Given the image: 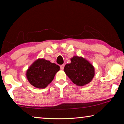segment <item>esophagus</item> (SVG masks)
<instances>
[{"mask_svg": "<svg viewBox=\"0 0 124 124\" xmlns=\"http://www.w3.org/2000/svg\"><path fill=\"white\" fill-rule=\"evenodd\" d=\"M64 67V64H62V65H61V66H60V68H61V70H63Z\"/></svg>", "mask_w": 124, "mask_h": 124, "instance_id": "obj_1", "label": "esophagus"}]
</instances>
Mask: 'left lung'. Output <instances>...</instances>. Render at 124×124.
<instances>
[{"instance_id":"8db88e82","label":"left lung","mask_w":124,"mask_h":124,"mask_svg":"<svg viewBox=\"0 0 124 124\" xmlns=\"http://www.w3.org/2000/svg\"><path fill=\"white\" fill-rule=\"evenodd\" d=\"M71 63L65 66L64 71L72 82L78 86H84L91 81L95 75V69L86 60L74 56Z\"/></svg>"}]
</instances>
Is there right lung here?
Segmentation results:
<instances>
[{
  "label": "right lung",
  "instance_id": "add662e5",
  "mask_svg": "<svg viewBox=\"0 0 124 124\" xmlns=\"http://www.w3.org/2000/svg\"><path fill=\"white\" fill-rule=\"evenodd\" d=\"M60 67L43 58L38 59L29 67L26 76L31 85L39 89H44L54 79Z\"/></svg>",
  "mask_w": 124,
  "mask_h": 124
}]
</instances>
